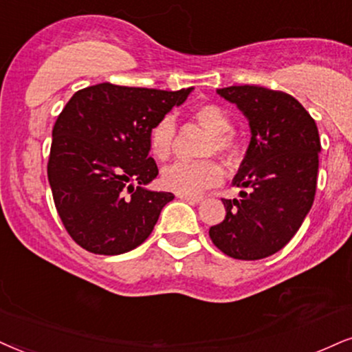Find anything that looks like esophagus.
Segmentation results:
<instances>
[{
	"mask_svg": "<svg viewBox=\"0 0 352 352\" xmlns=\"http://www.w3.org/2000/svg\"><path fill=\"white\" fill-rule=\"evenodd\" d=\"M179 198L184 199V201H186V203H191V204H199L203 201L201 197H186V195H180Z\"/></svg>",
	"mask_w": 352,
	"mask_h": 352,
	"instance_id": "esophagus-1",
	"label": "esophagus"
}]
</instances>
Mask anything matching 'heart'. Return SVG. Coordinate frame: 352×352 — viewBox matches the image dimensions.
Returning a JSON list of instances; mask_svg holds the SVG:
<instances>
[{"label": "heart", "instance_id": "heart-1", "mask_svg": "<svg viewBox=\"0 0 352 352\" xmlns=\"http://www.w3.org/2000/svg\"><path fill=\"white\" fill-rule=\"evenodd\" d=\"M193 117L209 131L203 154H216L224 162H232L235 159V141L229 135L232 123L226 110L217 104H203L195 109ZM173 140H175V122L170 115H166L154 124L149 133V148L154 157L166 161L172 153ZM221 179V167L212 159L173 162L162 172L164 186L186 197L201 195L204 190L219 184Z\"/></svg>", "mask_w": 352, "mask_h": 352}]
</instances>
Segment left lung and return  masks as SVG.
I'll use <instances>...</instances> for the list:
<instances>
[{
	"label": "left lung",
	"mask_w": 352,
	"mask_h": 352,
	"mask_svg": "<svg viewBox=\"0 0 352 352\" xmlns=\"http://www.w3.org/2000/svg\"><path fill=\"white\" fill-rule=\"evenodd\" d=\"M216 92L245 115L252 138L232 180L240 198L222 199L226 217L209 229V237L226 255L260 260L281 250L312 208L318 128L286 92L248 84Z\"/></svg>",
	"instance_id": "left-lung-1"
}]
</instances>
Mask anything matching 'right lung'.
<instances>
[{
    "instance_id": "right-lung-1",
    "label": "right lung",
    "mask_w": 352,
    "mask_h": 352,
    "mask_svg": "<svg viewBox=\"0 0 352 352\" xmlns=\"http://www.w3.org/2000/svg\"><path fill=\"white\" fill-rule=\"evenodd\" d=\"M191 91L102 82L71 97L53 126L48 182L78 245L120 255L149 237L173 199L168 191L148 188L159 173L149 157V133Z\"/></svg>"
}]
</instances>
